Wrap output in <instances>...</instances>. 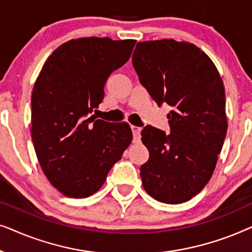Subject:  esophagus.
<instances>
[{
  "instance_id": "obj_1",
  "label": "esophagus",
  "mask_w": 252,
  "mask_h": 252,
  "mask_svg": "<svg viewBox=\"0 0 252 252\" xmlns=\"http://www.w3.org/2000/svg\"><path fill=\"white\" fill-rule=\"evenodd\" d=\"M133 132V136H134V141H139L140 139V133H141V127L137 126H132L130 127Z\"/></svg>"
}]
</instances>
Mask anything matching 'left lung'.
<instances>
[{"label":"left lung","mask_w":252,"mask_h":252,"mask_svg":"<svg viewBox=\"0 0 252 252\" xmlns=\"http://www.w3.org/2000/svg\"><path fill=\"white\" fill-rule=\"evenodd\" d=\"M132 62L158 106H172L170 134L149 125L141 132L149 150L140 168L143 188L161 203L187 202L212 177L226 137L222 80L211 58L185 41L137 42Z\"/></svg>","instance_id":"1"}]
</instances>
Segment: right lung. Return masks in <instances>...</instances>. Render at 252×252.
<instances>
[{"instance_id": "1", "label": "right lung", "mask_w": 252, "mask_h": 252, "mask_svg": "<svg viewBox=\"0 0 252 252\" xmlns=\"http://www.w3.org/2000/svg\"><path fill=\"white\" fill-rule=\"evenodd\" d=\"M135 40H70L48 57L32 92V141L50 184L72 198L95 194L132 142L126 123L91 116L110 74L129 60Z\"/></svg>"}]
</instances>
